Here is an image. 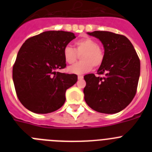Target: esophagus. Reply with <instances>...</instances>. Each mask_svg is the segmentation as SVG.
<instances>
[{
    "label": "esophagus",
    "instance_id": "esophagus-1",
    "mask_svg": "<svg viewBox=\"0 0 152 152\" xmlns=\"http://www.w3.org/2000/svg\"><path fill=\"white\" fill-rule=\"evenodd\" d=\"M77 78H78V80H82V79L84 78V76H83V75H78V76H77Z\"/></svg>",
    "mask_w": 152,
    "mask_h": 152
}]
</instances>
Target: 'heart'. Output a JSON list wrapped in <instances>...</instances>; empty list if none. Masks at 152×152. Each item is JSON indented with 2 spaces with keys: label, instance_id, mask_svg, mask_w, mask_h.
<instances>
[{
  "label": "heart",
  "instance_id": "1",
  "mask_svg": "<svg viewBox=\"0 0 152 152\" xmlns=\"http://www.w3.org/2000/svg\"><path fill=\"white\" fill-rule=\"evenodd\" d=\"M80 56L81 61L68 68V72L76 75H82L94 68L100 67L104 60V52L96 40L86 37L75 42V49L66 45L63 49L64 61L68 64H73Z\"/></svg>",
  "mask_w": 152,
  "mask_h": 152
}]
</instances>
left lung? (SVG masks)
I'll list each match as a JSON object with an SVG mask.
<instances>
[{
	"label": "left lung",
	"instance_id": "left-lung-1",
	"mask_svg": "<svg viewBox=\"0 0 152 152\" xmlns=\"http://www.w3.org/2000/svg\"><path fill=\"white\" fill-rule=\"evenodd\" d=\"M100 40L104 60L94 74L84 75V100L94 110L113 114L133 100L140 75V60L131 42L123 35L94 31L88 33Z\"/></svg>",
	"mask_w": 152,
	"mask_h": 152
}]
</instances>
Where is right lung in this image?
<instances>
[{
    "instance_id": "add662e5",
    "label": "right lung",
    "mask_w": 152,
    "mask_h": 152,
    "mask_svg": "<svg viewBox=\"0 0 152 152\" xmlns=\"http://www.w3.org/2000/svg\"><path fill=\"white\" fill-rule=\"evenodd\" d=\"M75 38L71 32L46 31L23 44L13 66V80L17 97L27 110L44 114L62 107L65 92L77 76L58 71L66 67L63 49Z\"/></svg>"
}]
</instances>
